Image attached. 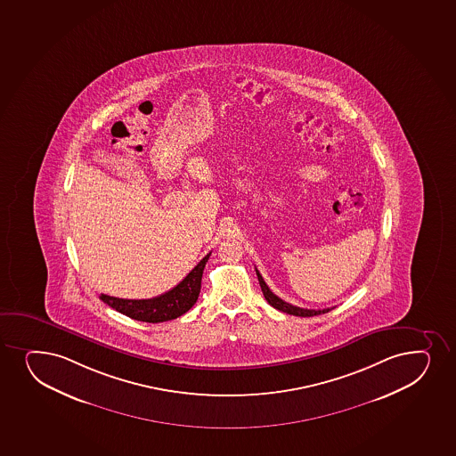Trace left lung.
I'll use <instances>...</instances> for the list:
<instances>
[{
    "instance_id": "8db88e82",
    "label": "left lung",
    "mask_w": 456,
    "mask_h": 456,
    "mask_svg": "<svg viewBox=\"0 0 456 456\" xmlns=\"http://www.w3.org/2000/svg\"><path fill=\"white\" fill-rule=\"evenodd\" d=\"M256 278H258V283H260V288H262L263 295H265V298H266L267 303L273 305V309L280 310V312H284V314H293V316H316V314H327V312H330L331 309H322V310H310V309H301V307H297V305H292V304L286 303L281 298H278L275 293H273L271 289L267 288V284L265 283V280H263L260 273L256 271Z\"/></svg>"
}]
</instances>
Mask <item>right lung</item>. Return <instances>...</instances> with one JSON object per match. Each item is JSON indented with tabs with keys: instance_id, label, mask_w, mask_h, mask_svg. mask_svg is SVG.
I'll return each instance as SVG.
<instances>
[{
	"instance_id": "add662e5",
	"label": "right lung",
	"mask_w": 456,
	"mask_h": 456,
	"mask_svg": "<svg viewBox=\"0 0 456 456\" xmlns=\"http://www.w3.org/2000/svg\"><path fill=\"white\" fill-rule=\"evenodd\" d=\"M211 252L200 260L196 266L190 271L189 275L183 278L181 283L176 284L172 290L151 299H123L110 297L105 293H100L99 298L108 304L117 312L129 316L132 320L142 321V322H164V321L176 320L178 316L189 312L198 301L200 292V281L204 267L208 262Z\"/></svg>"
}]
</instances>
